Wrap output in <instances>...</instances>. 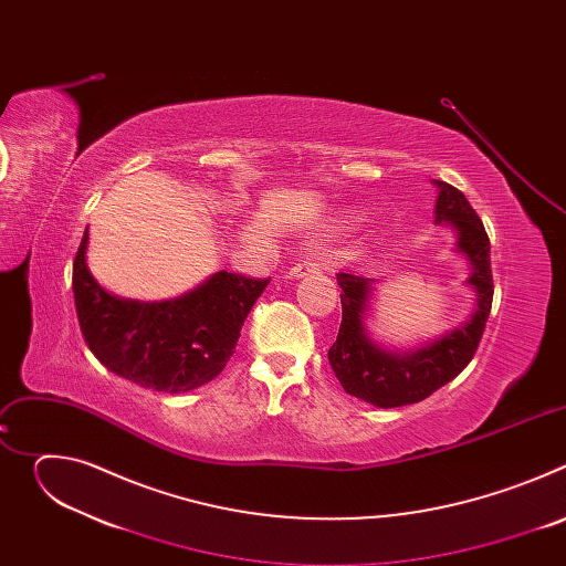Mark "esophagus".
Returning <instances> with one entry per match:
<instances>
[{
	"label": "esophagus",
	"mask_w": 566,
	"mask_h": 566,
	"mask_svg": "<svg viewBox=\"0 0 566 566\" xmlns=\"http://www.w3.org/2000/svg\"><path fill=\"white\" fill-rule=\"evenodd\" d=\"M317 271H319V264H315V262H311V260H302V262H297V264L291 266L289 275H291V277H304V275H311V273H317Z\"/></svg>",
	"instance_id": "1"
}]
</instances>
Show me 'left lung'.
<instances>
[{"label":"left lung","mask_w":566,"mask_h":566,"mask_svg":"<svg viewBox=\"0 0 566 566\" xmlns=\"http://www.w3.org/2000/svg\"><path fill=\"white\" fill-rule=\"evenodd\" d=\"M437 221H448L457 228V247L472 264L468 284L476 291V311L461 329L406 356L387 354L365 336L363 327L371 280L338 273V284L343 289V322L338 338L329 349V363L347 394L367 400L376 408H400L419 402L459 376L479 347L493 306L495 286L486 228L461 190L446 181H437Z\"/></svg>","instance_id":"obj_1"}]
</instances>
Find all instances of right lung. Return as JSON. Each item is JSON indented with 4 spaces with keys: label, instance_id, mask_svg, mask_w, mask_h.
I'll list each match as a JSON object with an SVG mask.
<instances>
[{
    "label": "right lung",
    "instance_id": "1",
    "mask_svg": "<svg viewBox=\"0 0 566 566\" xmlns=\"http://www.w3.org/2000/svg\"><path fill=\"white\" fill-rule=\"evenodd\" d=\"M87 237L85 230L73 260V297L80 332L94 356L109 371L168 394L217 378L271 277L219 271L179 300H118L87 269Z\"/></svg>",
    "mask_w": 566,
    "mask_h": 566
}]
</instances>
